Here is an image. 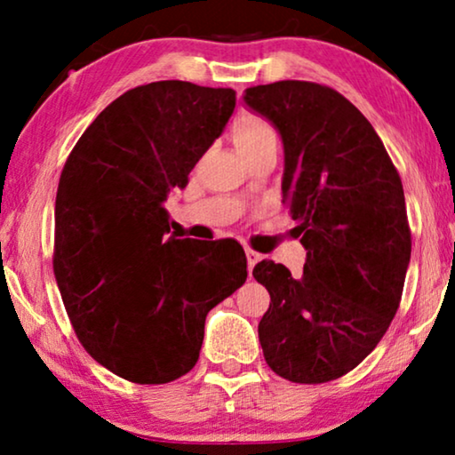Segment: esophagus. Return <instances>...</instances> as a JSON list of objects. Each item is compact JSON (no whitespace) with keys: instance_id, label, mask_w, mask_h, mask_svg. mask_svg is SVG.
Here are the masks:
<instances>
[{"instance_id":"esophagus-1","label":"esophagus","mask_w":455,"mask_h":455,"mask_svg":"<svg viewBox=\"0 0 455 455\" xmlns=\"http://www.w3.org/2000/svg\"><path fill=\"white\" fill-rule=\"evenodd\" d=\"M244 252H246V260H248V269H252V267L257 265L260 259H263V254L257 252V251H252V248H246Z\"/></svg>"}]
</instances>
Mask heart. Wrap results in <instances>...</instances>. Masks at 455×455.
Wrapping results in <instances>:
<instances>
[{"label": "heart", "instance_id": "b5f03b06", "mask_svg": "<svg viewBox=\"0 0 455 455\" xmlns=\"http://www.w3.org/2000/svg\"><path fill=\"white\" fill-rule=\"evenodd\" d=\"M232 140L242 157L260 151L267 147H277V132L269 122L263 117L244 114L234 122L232 126Z\"/></svg>", "mask_w": 455, "mask_h": 455}]
</instances>
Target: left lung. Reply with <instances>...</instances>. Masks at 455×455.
<instances>
[{
  "instance_id": "left-lung-1",
  "label": "left lung",
  "mask_w": 455,
  "mask_h": 455,
  "mask_svg": "<svg viewBox=\"0 0 455 455\" xmlns=\"http://www.w3.org/2000/svg\"><path fill=\"white\" fill-rule=\"evenodd\" d=\"M283 142L282 195L307 248L300 277L260 260L271 304L259 323L267 364L291 383L358 366L400 307L410 240L400 173L371 122L338 91L279 80L244 91Z\"/></svg>"
}]
</instances>
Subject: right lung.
<instances>
[{
    "instance_id": "add662e5",
    "label": "right lung",
    "mask_w": 455,
    "mask_h": 455,
    "mask_svg": "<svg viewBox=\"0 0 455 455\" xmlns=\"http://www.w3.org/2000/svg\"><path fill=\"white\" fill-rule=\"evenodd\" d=\"M234 108L232 89L136 86L95 117L61 170L55 282L80 344L126 381L186 375L207 313L246 282L238 242L223 251L167 235V196L186 188Z\"/></svg>"
}]
</instances>
